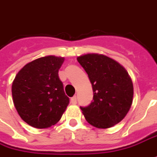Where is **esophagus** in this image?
I'll return each instance as SVG.
<instances>
[{"label": "esophagus", "instance_id": "34e87169", "mask_svg": "<svg viewBox=\"0 0 157 157\" xmlns=\"http://www.w3.org/2000/svg\"><path fill=\"white\" fill-rule=\"evenodd\" d=\"M71 104H73V105H75V104H76V101H77L76 96H74V97L71 98Z\"/></svg>", "mask_w": 157, "mask_h": 157}]
</instances>
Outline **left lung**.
<instances>
[{
	"label": "left lung",
	"mask_w": 157,
	"mask_h": 157,
	"mask_svg": "<svg viewBox=\"0 0 157 157\" xmlns=\"http://www.w3.org/2000/svg\"><path fill=\"white\" fill-rule=\"evenodd\" d=\"M92 83L94 101L81 107L86 121L98 128H109L126 117L132 104V79L122 65L107 56L87 53L77 57Z\"/></svg>",
	"instance_id": "8db88e82"
}]
</instances>
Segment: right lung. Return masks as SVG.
<instances>
[{
    "label": "right lung",
    "instance_id": "obj_1",
    "mask_svg": "<svg viewBox=\"0 0 157 157\" xmlns=\"http://www.w3.org/2000/svg\"><path fill=\"white\" fill-rule=\"evenodd\" d=\"M64 58L46 56L25 64L17 72L12 94L19 117L36 128H48L61 119L70 103L59 70Z\"/></svg>",
    "mask_w": 157,
    "mask_h": 157
}]
</instances>
